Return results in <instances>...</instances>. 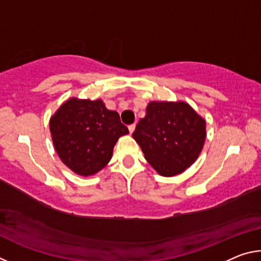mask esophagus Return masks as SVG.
I'll list each match as a JSON object with an SVG mask.
<instances>
[{
  "label": "esophagus",
  "instance_id": "obj_1",
  "mask_svg": "<svg viewBox=\"0 0 261 261\" xmlns=\"http://www.w3.org/2000/svg\"><path fill=\"white\" fill-rule=\"evenodd\" d=\"M135 129H136V125H135V124H131V125H129V131H130V134H132V132L135 131Z\"/></svg>",
  "mask_w": 261,
  "mask_h": 261
}]
</instances>
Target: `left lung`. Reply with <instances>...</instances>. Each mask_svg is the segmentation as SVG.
<instances>
[{"mask_svg": "<svg viewBox=\"0 0 261 261\" xmlns=\"http://www.w3.org/2000/svg\"><path fill=\"white\" fill-rule=\"evenodd\" d=\"M132 137L149 165L170 177L183 173L199 156L206 139V122L183 101H153Z\"/></svg>", "mask_w": 261, "mask_h": 261, "instance_id": "obj_1", "label": "left lung"}]
</instances>
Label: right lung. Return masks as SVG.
<instances>
[{"mask_svg":"<svg viewBox=\"0 0 261 261\" xmlns=\"http://www.w3.org/2000/svg\"><path fill=\"white\" fill-rule=\"evenodd\" d=\"M54 147L73 173L91 176L107 165L121 136L129 134L120 115L106 108L102 100L71 98L49 121Z\"/></svg>","mask_w":261,"mask_h":261,"instance_id":"1","label":"right lung"}]
</instances>
